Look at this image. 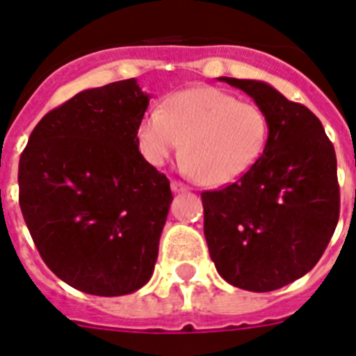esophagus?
Listing matches in <instances>:
<instances>
[{
	"mask_svg": "<svg viewBox=\"0 0 356 356\" xmlns=\"http://www.w3.org/2000/svg\"><path fill=\"white\" fill-rule=\"evenodd\" d=\"M170 186H172V192H173V193H179V192H186V190H188V186H186V184L179 183V181H172V183H170Z\"/></svg>",
	"mask_w": 356,
	"mask_h": 356,
	"instance_id": "1",
	"label": "esophagus"
}]
</instances>
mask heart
I'll use <instances>...</instances> for the list:
<instances>
[{
	"mask_svg": "<svg viewBox=\"0 0 356 356\" xmlns=\"http://www.w3.org/2000/svg\"><path fill=\"white\" fill-rule=\"evenodd\" d=\"M137 146L152 166L183 152L181 170L208 186L241 179L264 154L270 121L261 106L213 86L173 94L137 124ZM185 145H182V141Z\"/></svg>",
	"mask_w": 356,
	"mask_h": 356,
	"instance_id": "b5f03b06",
	"label": "heart"
}]
</instances>
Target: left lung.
<instances>
[{
    "mask_svg": "<svg viewBox=\"0 0 356 356\" xmlns=\"http://www.w3.org/2000/svg\"><path fill=\"white\" fill-rule=\"evenodd\" d=\"M243 90L270 121L264 154L237 183L202 192L204 237L226 282L273 291L300 279L339 222L335 148L304 104L257 79L219 77Z\"/></svg>",
    "mask_w": 356,
    "mask_h": 356,
    "instance_id": "obj_1",
    "label": "left lung"
}]
</instances>
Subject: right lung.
<instances>
[{"mask_svg": "<svg viewBox=\"0 0 356 356\" xmlns=\"http://www.w3.org/2000/svg\"><path fill=\"white\" fill-rule=\"evenodd\" d=\"M150 97L136 77L79 92L38 122L21 154L19 206L35 248L85 293H134L154 273L173 197L137 146Z\"/></svg>", "mask_w": 356, "mask_h": 356, "instance_id": "add662e5", "label": "right lung"}]
</instances>
